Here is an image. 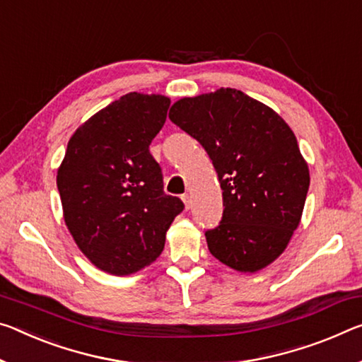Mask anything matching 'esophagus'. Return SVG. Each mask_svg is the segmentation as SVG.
<instances>
[{
	"label": "esophagus",
	"instance_id": "esophagus-1",
	"mask_svg": "<svg viewBox=\"0 0 362 362\" xmlns=\"http://www.w3.org/2000/svg\"><path fill=\"white\" fill-rule=\"evenodd\" d=\"M182 202H183V204H185V209L192 208V199H190V197H188V194H182Z\"/></svg>",
	"mask_w": 362,
	"mask_h": 362
}]
</instances>
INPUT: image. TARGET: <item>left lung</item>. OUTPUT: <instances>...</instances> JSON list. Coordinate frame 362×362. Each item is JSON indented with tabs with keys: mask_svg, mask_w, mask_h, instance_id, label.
I'll list each match as a JSON object with an SVG mask.
<instances>
[{
	"mask_svg": "<svg viewBox=\"0 0 362 362\" xmlns=\"http://www.w3.org/2000/svg\"><path fill=\"white\" fill-rule=\"evenodd\" d=\"M169 119L204 148L219 177L222 221L204 233L211 255L238 272L269 266L300 226L309 188L288 124L235 88L182 98Z\"/></svg>",
	"mask_w": 362,
	"mask_h": 362,
	"instance_id": "8db88e82",
	"label": "left lung"
}]
</instances>
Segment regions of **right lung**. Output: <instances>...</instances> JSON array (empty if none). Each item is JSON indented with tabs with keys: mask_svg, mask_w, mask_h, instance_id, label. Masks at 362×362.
I'll use <instances>...</instances> for the list:
<instances>
[{
	"mask_svg": "<svg viewBox=\"0 0 362 362\" xmlns=\"http://www.w3.org/2000/svg\"><path fill=\"white\" fill-rule=\"evenodd\" d=\"M170 100L132 91L91 116L67 143L57 169L66 226L91 264L112 275L150 266L183 211L164 193L150 153Z\"/></svg>",
	"mask_w": 362,
	"mask_h": 362,
	"instance_id": "1",
	"label": "right lung"
}]
</instances>
